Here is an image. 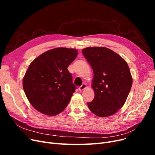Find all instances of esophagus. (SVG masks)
Returning a JSON list of instances; mask_svg holds the SVG:
<instances>
[{
	"label": "esophagus",
	"instance_id": "obj_1",
	"mask_svg": "<svg viewBox=\"0 0 155 155\" xmlns=\"http://www.w3.org/2000/svg\"><path fill=\"white\" fill-rule=\"evenodd\" d=\"M87 88V85H86V84H85V83H83V85L81 86V87H79V91H80V92H81V91H83V90H85V89Z\"/></svg>",
	"mask_w": 155,
	"mask_h": 155
}]
</instances>
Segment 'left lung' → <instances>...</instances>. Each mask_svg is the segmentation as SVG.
I'll list each match as a JSON object with an SVG mask.
<instances>
[{
	"label": "left lung",
	"instance_id": "obj_1",
	"mask_svg": "<svg viewBox=\"0 0 155 155\" xmlns=\"http://www.w3.org/2000/svg\"><path fill=\"white\" fill-rule=\"evenodd\" d=\"M82 53L91 66L94 98L87 103L89 109L99 117L115 114L123 107L132 87L133 78L125 61L105 47H88Z\"/></svg>",
	"mask_w": 155,
	"mask_h": 155
}]
</instances>
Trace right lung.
I'll use <instances>...</instances> for the list:
<instances>
[{
  "label": "right lung",
  "mask_w": 155,
  "mask_h": 155,
  "mask_svg": "<svg viewBox=\"0 0 155 155\" xmlns=\"http://www.w3.org/2000/svg\"><path fill=\"white\" fill-rule=\"evenodd\" d=\"M78 54L76 49L55 48L30 63L22 85L28 100L37 110L55 116L67 107L76 88L67 68Z\"/></svg>",
  "instance_id": "1"
}]
</instances>
